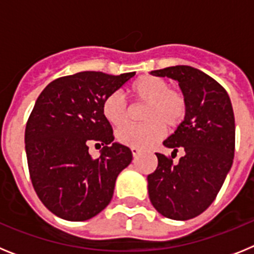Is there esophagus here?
<instances>
[{
	"label": "esophagus",
	"instance_id": "1",
	"mask_svg": "<svg viewBox=\"0 0 254 254\" xmlns=\"http://www.w3.org/2000/svg\"><path fill=\"white\" fill-rule=\"evenodd\" d=\"M131 151H132V155H133V158H137L138 154H140V149H137V147H131Z\"/></svg>",
	"mask_w": 254,
	"mask_h": 254
}]
</instances>
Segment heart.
Instances as JSON below:
<instances>
[{"mask_svg":"<svg viewBox=\"0 0 254 254\" xmlns=\"http://www.w3.org/2000/svg\"><path fill=\"white\" fill-rule=\"evenodd\" d=\"M128 94L134 107L141 112L142 125H129L117 131V140L131 147H147L160 140L169 129L178 128L188 112L187 98L181 90L173 89L168 81L158 76H141L129 86ZM102 113L107 122L121 127L131 118V108L118 91L105 96Z\"/></svg>","mask_w":254,"mask_h":254,"instance_id":"heart-1","label":"heart"}]
</instances>
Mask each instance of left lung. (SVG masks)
<instances>
[{"instance_id": "left-lung-1", "label": "left lung", "mask_w": 254, "mask_h": 254, "mask_svg": "<svg viewBox=\"0 0 254 254\" xmlns=\"http://www.w3.org/2000/svg\"><path fill=\"white\" fill-rule=\"evenodd\" d=\"M151 75L179 82L188 103L186 120L164 141V146L185 156L178 164L158 154V168L147 176L152 206L163 216L190 220L214 202L233 164L235 121L228 93L216 80L190 66H173ZM173 156V155H172Z\"/></svg>"}]
</instances>
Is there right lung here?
Returning a JSON list of instances; mask_svg holds the SVG:
<instances>
[{
    "mask_svg": "<svg viewBox=\"0 0 254 254\" xmlns=\"http://www.w3.org/2000/svg\"><path fill=\"white\" fill-rule=\"evenodd\" d=\"M136 72L120 76L95 71L56 78L38 96L25 128L29 173L43 205L61 219L84 221L111 202L116 179L132 161L102 113L105 96ZM91 143L105 146L94 159Z\"/></svg>",
    "mask_w": 254,
    "mask_h": 254,
    "instance_id": "1",
    "label": "right lung"
}]
</instances>
